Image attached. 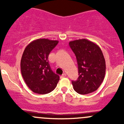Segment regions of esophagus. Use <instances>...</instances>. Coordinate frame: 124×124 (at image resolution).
<instances>
[{"mask_svg":"<svg viewBox=\"0 0 124 124\" xmlns=\"http://www.w3.org/2000/svg\"><path fill=\"white\" fill-rule=\"evenodd\" d=\"M66 76H67V74H66L65 73H63V74L62 75V76H61V78H64V77H65Z\"/></svg>","mask_w":124,"mask_h":124,"instance_id":"esophagus-1","label":"esophagus"}]
</instances>
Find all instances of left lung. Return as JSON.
I'll use <instances>...</instances> for the list:
<instances>
[{
  "label": "left lung",
  "instance_id": "1",
  "mask_svg": "<svg viewBox=\"0 0 124 124\" xmlns=\"http://www.w3.org/2000/svg\"><path fill=\"white\" fill-rule=\"evenodd\" d=\"M69 44L77 59V80L72 81L76 92L82 95L95 91L102 83L106 73V61L99 46L86 39L70 41Z\"/></svg>",
  "mask_w": 124,
  "mask_h": 124
}]
</instances>
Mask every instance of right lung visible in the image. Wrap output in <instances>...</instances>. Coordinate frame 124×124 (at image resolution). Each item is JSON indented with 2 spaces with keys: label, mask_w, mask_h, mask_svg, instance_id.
<instances>
[{
  "label": "right lung",
  "mask_w": 124,
  "mask_h": 124,
  "mask_svg": "<svg viewBox=\"0 0 124 124\" xmlns=\"http://www.w3.org/2000/svg\"><path fill=\"white\" fill-rule=\"evenodd\" d=\"M59 41L37 39L29 44L22 55L21 72L29 88L36 93L46 94L54 89L59 76L54 73L48 57Z\"/></svg>",
  "instance_id": "right-lung-1"
}]
</instances>
